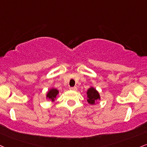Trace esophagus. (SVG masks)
Returning <instances> with one entry per match:
<instances>
[{"label":"esophagus","mask_w":147,"mask_h":147,"mask_svg":"<svg viewBox=\"0 0 147 147\" xmlns=\"http://www.w3.org/2000/svg\"><path fill=\"white\" fill-rule=\"evenodd\" d=\"M77 87L76 86H74V87H71L70 90H72V91H77Z\"/></svg>","instance_id":"1"}]
</instances>
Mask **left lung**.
<instances>
[{"mask_svg":"<svg viewBox=\"0 0 147 147\" xmlns=\"http://www.w3.org/2000/svg\"><path fill=\"white\" fill-rule=\"evenodd\" d=\"M87 96H88V103L90 104H94L97 100L100 99V96L98 92L96 91L95 88H90L87 91Z\"/></svg>","mask_w":147,"mask_h":147,"instance_id":"obj_1","label":"left lung"}]
</instances>
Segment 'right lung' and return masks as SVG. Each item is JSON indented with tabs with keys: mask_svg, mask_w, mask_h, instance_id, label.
Masks as SVG:
<instances>
[{
	"mask_svg": "<svg viewBox=\"0 0 147 147\" xmlns=\"http://www.w3.org/2000/svg\"><path fill=\"white\" fill-rule=\"evenodd\" d=\"M58 93H59V91L57 89H55V88H53V89L50 90L48 92L47 95V97L49 98V99H51V100H54V98L57 96Z\"/></svg>",
	"mask_w": 147,
	"mask_h": 147,
	"instance_id": "add662e5",
	"label": "right lung"
}]
</instances>
